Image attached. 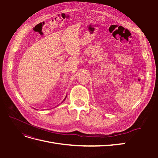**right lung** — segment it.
<instances>
[{
    "instance_id": "right-lung-1",
    "label": "right lung",
    "mask_w": 158,
    "mask_h": 158,
    "mask_svg": "<svg viewBox=\"0 0 158 158\" xmlns=\"http://www.w3.org/2000/svg\"><path fill=\"white\" fill-rule=\"evenodd\" d=\"M66 98H65V99H66ZM65 99H64V100H65Z\"/></svg>"
}]
</instances>
